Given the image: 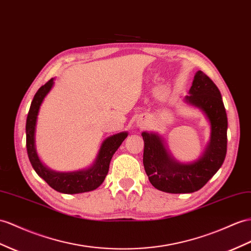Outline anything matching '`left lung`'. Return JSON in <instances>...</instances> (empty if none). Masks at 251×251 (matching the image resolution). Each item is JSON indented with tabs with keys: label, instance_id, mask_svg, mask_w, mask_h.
<instances>
[{
	"label": "left lung",
	"instance_id": "8db88e82",
	"mask_svg": "<svg viewBox=\"0 0 251 251\" xmlns=\"http://www.w3.org/2000/svg\"><path fill=\"white\" fill-rule=\"evenodd\" d=\"M183 101L199 109L210 124L209 142L195 161L179 162L159 133L142 132L143 164L150 182L156 189L173 194L201 190L221 169L227 152V113L215 83L201 71H197Z\"/></svg>",
	"mask_w": 251,
	"mask_h": 251
}]
</instances>
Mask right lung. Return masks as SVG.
<instances>
[{
    "mask_svg": "<svg viewBox=\"0 0 251 251\" xmlns=\"http://www.w3.org/2000/svg\"><path fill=\"white\" fill-rule=\"evenodd\" d=\"M54 86V78L42 86L34 96L26 119V150L28 159L34 170L50 188L63 194H78L98 189L104 182L109 165L114 152L127 138L128 132L123 131L108 137L101 143L98 156L91 166L73 172H56L49 169L41 161L36 150V126L40 107L46 96Z\"/></svg>",
    "mask_w": 251,
    "mask_h": 251,
    "instance_id": "right-lung-1",
    "label": "right lung"
}]
</instances>
